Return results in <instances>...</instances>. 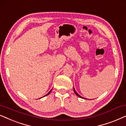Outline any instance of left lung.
<instances>
[{
    "instance_id": "left-lung-1",
    "label": "left lung",
    "mask_w": 126,
    "mask_h": 126,
    "mask_svg": "<svg viewBox=\"0 0 126 126\" xmlns=\"http://www.w3.org/2000/svg\"><path fill=\"white\" fill-rule=\"evenodd\" d=\"M73 90H74V93H75V94H76V95H77V96L79 97H80V98H85L84 97H82V96H80V95L79 94H78V93H77V92H76V90H75V88H74V87H73ZM85 99H86V98H85Z\"/></svg>"
}]
</instances>
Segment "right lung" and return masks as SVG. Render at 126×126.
Instances as JSON below:
<instances>
[{
    "label": "right lung",
    "instance_id": "add662e5",
    "mask_svg": "<svg viewBox=\"0 0 126 126\" xmlns=\"http://www.w3.org/2000/svg\"><path fill=\"white\" fill-rule=\"evenodd\" d=\"M52 89L51 90H50V91L49 92H48V93H47V94H46V95H44V96H43V97H45V96H47V95H48V94H49V93H51V91H52ZM41 98H42V97H41Z\"/></svg>",
    "mask_w": 126,
    "mask_h": 126
}]
</instances>
